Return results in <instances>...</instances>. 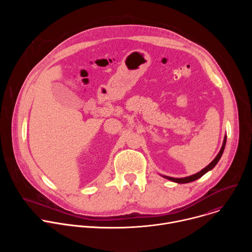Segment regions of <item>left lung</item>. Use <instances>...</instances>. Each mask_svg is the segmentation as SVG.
<instances>
[{"label":"left lung","mask_w":252,"mask_h":252,"mask_svg":"<svg viewBox=\"0 0 252 252\" xmlns=\"http://www.w3.org/2000/svg\"><path fill=\"white\" fill-rule=\"evenodd\" d=\"M225 142H226V137H224V140H223V145H222V148L220 150V152L219 153V155L217 156V158H215L206 167H204L202 170H200L199 172L193 174V175H190V176H188V177H184V178H174V177H168V176H164L166 177L167 179H169V181H172L174 183H177V184H188V183H190V182H193L195 181V179L201 177L204 173H206L208 170L212 169L215 165H217V163L219 162V160L220 159L222 154H223V151H224V148H225Z\"/></svg>","instance_id":"obj_1"}]
</instances>
